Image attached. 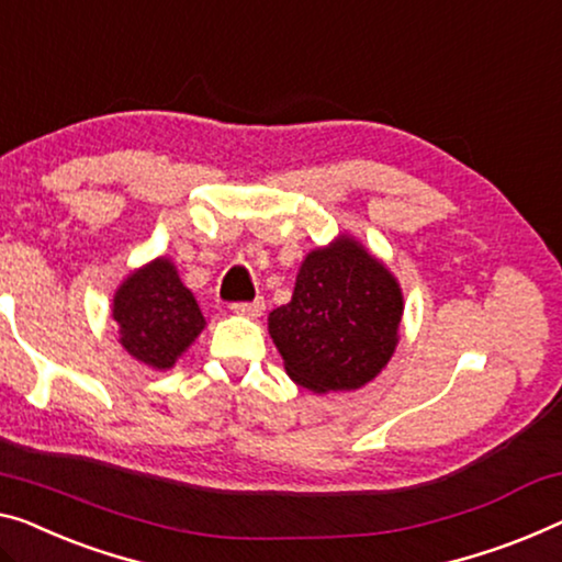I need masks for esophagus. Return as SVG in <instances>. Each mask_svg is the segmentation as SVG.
<instances>
[{"instance_id": "34e87169", "label": "esophagus", "mask_w": 562, "mask_h": 562, "mask_svg": "<svg viewBox=\"0 0 562 562\" xmlns=\"http://www.w3.org/2000/svg\"><path fill=\"white\" fill-rule=\"evenodd\" d=\"M234 315H245V317H259L265 313V300L257 297L252 303H234L232 305Z\"/></svg>"}]
</instances>
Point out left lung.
<instances>
[{
	"label": "left lung",
	"instance_id": "obj_1",
	"mask_svg": "<svg viewBox=\"0 0 562 562\" xmlns=\"http://www.w3.org/2000/svg\"><path fill=\"white\" fill-rule=\"evenodd\" d=\"M404 292L379 257L350 234L315 247L300 262L288 305L267 328L284 371L313 393L356 391L396 353Z\"/></svg>",
	"mask_w": 562,
	"mask_h": 562
}]
</instances>
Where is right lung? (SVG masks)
I'll return each instance as SVG.
<instances>
[{"instance_id": "obj_1", "label": "right lung", "mask_w": 562, "mask_h": 562, "mask_svg": "<svg viewBox=\"0 0 562 562\" xmlns=\"http://www.w3.org/2000/svg\"><path fill=\"white\" fill-rule=\"evenodd\" d=\"M113 321L125 353L156 371H169L206 328L204 315L169 257L133 270L113 295Z\"/></svg>"}]
</instances>
